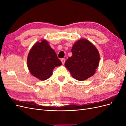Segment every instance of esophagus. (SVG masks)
<instances>
[{"label": "esophagus", "mask_w": 126, "mask_h": 126, "mask_svg": "<svg viewBox=\"0 0 126 126\" xmlns=\"http://www.w3.org/2000/svg\"><path fill=\"white\" fill-rule=\"evenodd\" d=\"M61 62H62L63 64L64 63H65V59H64V58L62 59V60H61Z\"/></svg>", "instance_id": "esophagus-1"}]
</instances>
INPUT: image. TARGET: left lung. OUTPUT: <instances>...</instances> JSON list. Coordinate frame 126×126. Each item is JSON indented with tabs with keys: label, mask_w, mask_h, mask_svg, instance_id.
<instances>
[{
	"label": "left lung",
	"mask_w": 126,
	"mask_h": 126,
	"mask_svg": "<svg viewBox=\"0 0 126 126\" xmlns=\"http://www.w3.org/2000/svg\"><path fill=\"white\" fill-rule=\"evenodd\" d=\"M72 56L64 63L72 77L79 81L91 77L96 72L100 60L96 47L86 39L78 40L71 49Z\"/></svg>",
	"instance_id": "obj_1"
}]
</instances>
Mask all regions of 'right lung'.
<instances>
[{
	"instance_id": "add662e5",
	"label": "right lung",
	"mask_w": 126,
	"mask_h": 126,
	"mask_svg": "<svg viewBox=\"0 0 126 126\" xmlns=\"http://www.w3.org/2000/svg\"><path fill=\"white\" fill-rule=\"evenodd\" d=\"M62 64L55 51L45 39L34 44L27 57V66L30 74L40 80L50 78L54 68Z\"/></svg>"
}]
</instances>
